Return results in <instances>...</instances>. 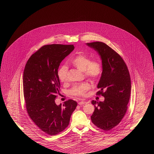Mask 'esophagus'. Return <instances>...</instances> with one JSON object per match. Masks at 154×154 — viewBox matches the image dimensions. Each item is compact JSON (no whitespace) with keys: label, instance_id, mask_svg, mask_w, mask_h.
Instances as JSON below:
<instances>
[{"label":"esophagus","instance_id":"34e87169","mask_svg":"<svg viewBox=\"0 0 154 154\" xmlns=\"http://www.w3.org/2000/svg\"><path fill=\"white\" fill-rule=\"evenodd\" d=\"M87 104V102H84V101H81L79 103V105H83V104Z\"/></svg>","mask_w":154,"mask_h":154}]
</instances>
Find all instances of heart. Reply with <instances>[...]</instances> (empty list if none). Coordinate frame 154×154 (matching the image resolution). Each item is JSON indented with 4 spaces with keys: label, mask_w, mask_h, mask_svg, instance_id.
<instances>
[{
    "label": "heart",
    "mask_w": 154,
    "mask_h": 154,
    "mask_svg": "<svg viewBox=\"0 0 154 154\" xmlns=\"http://www.w3.org/2000/svg\"><path fill=\"white\" fill-rule=\"evenodd\" d=\"M70 63L77 69L83 72L85 77L91 80L94 81L100 75L102 67L98 60L91 61V59L85 54H79L75 56L70 60ZM67 67L63 65L59 69L58 77L62 82L67 80ZM89 88L88 83H83L74 86L70 91L73 95L82 96L85 94L86 91Z\"/></svg>",
    "instance_id": "heart-1"
}]
</instances>
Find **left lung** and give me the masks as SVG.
Instances as JSON below:
<instances>
[{"label":"left lung","instance_id":"left-lung-1","mask_svg":"<svg viewBox=\"0 0 154 154\" xmlns=\"http://www.w3.org/2000/svg\"><path fill=\"white\" fill-rule=\"evenodd\" d=\"M100 56L102 73L97 95L104 97L103 102L92 100L95 110L91 118L92 123L100 129L110 131L124 117L131 91L130 74L124 60L107 44L102 42L87 43Z\"/></svg>","mask_w":154,"mask_h":154}]
</instances>
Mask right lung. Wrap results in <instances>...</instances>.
Returning <instances> with one entry per match:
<instances>
[{"mask_svg":"<svg viewBox=\"0 0 154 154\" xmlns=\"http://www.w3.org/2000/svg\"><path fill=\"white\" fill-rule=\"evenodd\" d=\"M74 49L73 45H45L30 57L24 69L23 95L28 113L48 135H56L66 129L77 105L72 99L63 106L55 102L60 87L59 66Z\"/></svg>","mask_w":154,"mask_h":154,"instance_id":"right-lung-1","label":"right lung"}]
</instances>
